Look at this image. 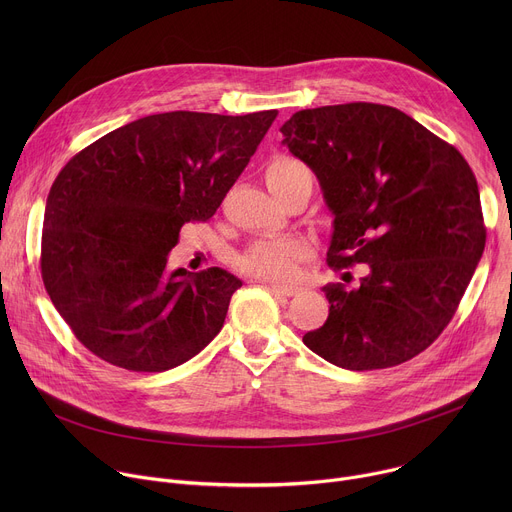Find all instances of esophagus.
Wrapping results in <instances>:
<instances>
[{"instance_id":"34e87169","label":"esophagus","mask_w":512,"mask_h":512,"mask_svg":"<svg viewBox=\"0 0 512 512\" xmlns=\"http://www.w3.org/2000/svg\"><path fill=\"white\" fill-rule=\"evenodd\" d=\"M269 287H271V291H275V294H279V296H287V298H291V296H298L300 291H302V287H300V285H283V283H271Z\"/></svg>"}]
</instances>
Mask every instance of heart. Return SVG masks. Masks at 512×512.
<instances>
[{
	"instance_id": "heart-1",
	"label": "heart",
	"mask_w": 512,
	"mask_h": 512,
	"mask_svg": "<svg viewBox=\"0 0 512 512\" xmlns=\"http://www.w3.org/2000/svg\"><path fill=\"white\" fill-rule=\"evenodd\" d=\"M304 174H312L306 164L296 158L279 156L267 168V184L271 190H279ZM310 253L312 243L302 235L259 237L237 255V267L251 277L283 281L296 275L298 265Z\"/></svg>"
}]
</instances>
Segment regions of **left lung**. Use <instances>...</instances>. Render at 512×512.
Wrapping results in <instances>:
<instances>
[{
	"label": "left lung",
	"mask_w": 512,
	"mask_h": 512,
	"mask_svg": "<svg viewBox=\"0 0 512 512\" xmlns=\"http://www.w3.org/2000/svg\"><path fill=\"white\" fill-rule=\"evenodd\" d=\"M279 131L334 216L330 267L369 265L354 289L322 287L330 314L304 344L348 371L417 356L450 324L484 251L468 162L413 117L377 103L304 109Z\"/></svg>",
	"instance_id": "1"
}]
</instances>
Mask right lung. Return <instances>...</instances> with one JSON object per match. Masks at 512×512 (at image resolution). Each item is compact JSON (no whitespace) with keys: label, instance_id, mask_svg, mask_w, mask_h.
<instances>
[{"label":"right lung","instance_id":"1","mask_svg":"<svg viewBox=\"0 0 512 512\" xmlns=\"http://www.w3.org/2000/svg\"><path fill=\"white\" fill-rule=\"evenodd\" d=\"M277 111H172L131 121L72 158L44 210L48 296L99 358L162 373L221 332L233 273L168 269L190 221H208L237 182Z\"/></svg>","mask_w":512,"mask_h":512}]
</instances>
